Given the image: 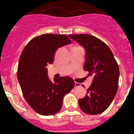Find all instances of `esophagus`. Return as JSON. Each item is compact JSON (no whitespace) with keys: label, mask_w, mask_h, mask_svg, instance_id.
Listing matches in <instances>:
<instances>
[{"label":"esophagus","mask_w":134,"mask_h":134,"mask_svg":"<svg viewBox=\"0 0 134 134\" xmlns=\"http://www.w3.org/2000/svg\"><path fill=\"white\" fill-rule=\"evenodd\" d=\"M80 83H77V82H75V87H80Z\"/></svg>","instance_id":"34e87169"}]
</instances>
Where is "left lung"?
I'll use <instances>...</instances> for the list:
<instances>
[{
	"mask_svg": "<svg viewBox=\"0 0 134 134\" xmlns=\"http://www.w3.org/2000/svg\"><path fill=\"white\" fill-rule=\"evenodd\" d=\"M85 50L83 70L93 77L87 93L79 99L81 110L89 114L103 113L110 106L118 87L119 67L107 44L90 34L70 35Z\"/></svg>",
	"mask_w": 134,
	"mask_h": 134,
	"instance_id": "left-lung-1",
	"label": "left lung"
}]
</instances>
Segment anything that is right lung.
I'll use <instances>...</instances> for the list:
<instances>
[{
  "instance_id": "obj_1",
  "label": "right lung",
  "mask_w": 134,
  "mask_h": 134,
  "mask_svg": "<svg viewBox=\"0 0 134 134\" xmlns=\"http://www.w3.org/2000/svg\"><path fill=\"white\" fill-rule=\"evenodd\" d=\"M65 35L44 34L31 39L20 55L17 76L23 95L37 113L50 116L60 110L63 98L75 85L72 77L54 79L53 83L45 66L52 64L58 47L70 44Z\"/></svg>"
}]
</instances>
